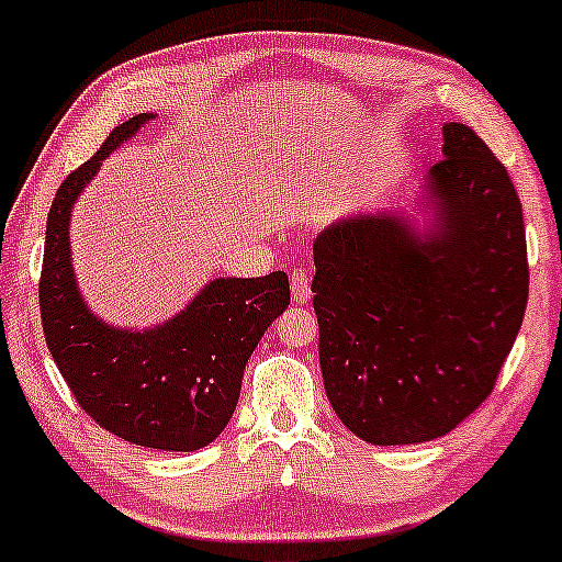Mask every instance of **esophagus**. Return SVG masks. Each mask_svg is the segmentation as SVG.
Masks as SVG:
<instances>
[{
  "label": "esophagus",
  "instance_id": "obj_1",
  "mask_svg": "<svg viewBox=\"0 0 562 562\" xmlns=\"http://www.w3.org/2000/svg\"><path fill=\"white\" fill-rule=\"evenodd\" d=\"M290 290H293V303H306L312 299V285H308L306 269H293V274H290Z\"/></svg>",
  "mask_w": 562,
  "mask_h": 562
}]
</instances>
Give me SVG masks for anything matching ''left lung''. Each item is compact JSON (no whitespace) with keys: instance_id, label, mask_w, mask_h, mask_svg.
<instances>
[{"instance_id":"8db88e82","label":"left lung","mask_w":562,"mask_h":562,"mask_svg":"<svg viewBox=\"0 0 562 562\" xmlns=\"http://www.w3.org/2000/svg\"><path fill=\"white\" fill-rule=\"evenodd\" d=\"M425 190L438 205L425 240L378 214L314 243L327 398L378 447L441 438L473 415L526 314L524 209L502 160L470 126L447 124Z\"/></svg>"}]
</instances>
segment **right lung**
I'll use <instances>...</instances> for the list:
<instances>
[{"label":"right lung","instance_id":"right-lung-1","mask_svg":"<svg viewBox=\"0 0 562 562\" xmlns=\"http://www.w3.org/2000/svg\"><path fill=\"white\" fill-rule=\"evenodd\" d=\"M150 113L115 126L57 187L38 280L42 327L70 393L100 428L147 449L195 451L222 434L240 398L243 370L263 330L290 303L285 272L209 282L179 317L147 333L115 330L89 314L68 250L70 205L100 160Z\"/></svg>","mask_w":562,"mask_h":562}]
</instances>
